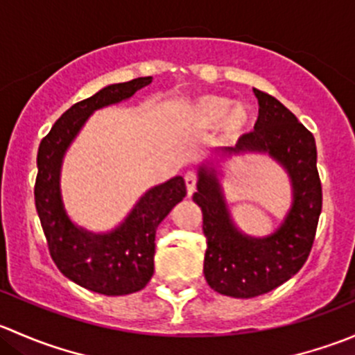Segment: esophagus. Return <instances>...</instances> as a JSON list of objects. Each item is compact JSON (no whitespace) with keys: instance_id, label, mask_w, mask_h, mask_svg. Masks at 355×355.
Wrapping results in <instances>:
<instances>
[{"instance_id":"esophagus-1","label":"esophagus","mask_w":355,"mask_h":355,"mask_svg":"<svg viewBox=\"0 0 355 355\" xmlns=\"http://www.w3.org/2000/svg\"><path fill=\"white\" fill-rule=\"evenodd\" d=\"M196 182H198L196 175L189 171V173L185 175V187H187V196H189V198H191V196L196 192Z\"/></svg>"}]
</instances>
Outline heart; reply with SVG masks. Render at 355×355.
<instances>
[{
    "mask_svg": "<svg viewBox=\"0 0 355 355\" xmlns=\"http://www.w3.org/2000/svg\"><path fill=\"white\" fill-rule=\"evenodd\" d=\"M189 121L198 130H213L220 125V141L234 144L244 135L252 121L245 103H235L223 94H202L189 106Z\"/></svg>",
    "mask_w": 355,
    "mask_h": 355,
    "instance_id": "heart-1",
    "label": "heart"
}]
</instances>
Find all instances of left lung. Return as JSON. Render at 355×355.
<instances>
[{
  "label": "left lung",
  "mask_w": 355,
  "mask_h": 355,
  "mask_svg": "<svg viewBox=\"0 0 355 355\" xmlns=\"http://www.w3.org/2000/svg\"><path fill=\"white\" fill-rule=\"evenodd\" d=\"M259 118L254 132L235 148L211 151L198 164V192L192 199L202 211L207 241L204 278L223 295L250 299L290 280L306 263L321 214V182L316 141L292 111L266 92L254 89ZM247 154L268 155L289 175L293 202L271 234L254 238L236 227L220 180L224 164Z\"/></svg>",
  "instance_id": "left-lung-1"
}]
</instances>
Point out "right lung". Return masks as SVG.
Wrapping results in <instances>:
<instances>
[{"label": "right lung", "instance_id": "1", "mask_svg": "<svg viewBox=\"0 0 355 355\" xmlns=\"http://www.w3.org/2000/svg\"><path fill=\"white\" fill-rule=\"evenodd\" d=\"M151 80L153 77H139L106 85L67 110L39 144L34 198L49 254L68 280L105 295H127L149 284L155 273L156 228L185 198V182L178 175L148 189L116 227L92 232L67 213L63 159L94 111L128 101Z\"/></svg>", "mask_w": 355, "mask_h": 355}]
</instances>
